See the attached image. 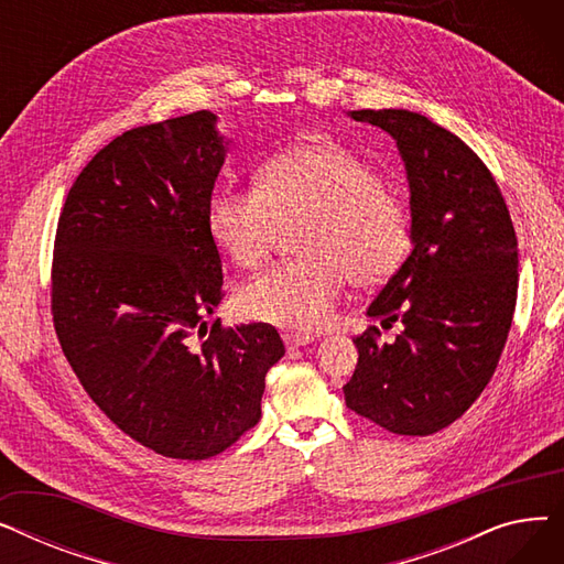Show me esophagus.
Masks as SVG:
<instances>
[{
	"label": "esophagus",
	"mask_w": 564,
	"mask_h": 564,
	"mask_svg": "<svg viewBox=\"0 0 564 564\" xmlns=\"http://www.w3.org/2000/svg\"><path fill=\"white\" fill-rule=\"evenodd\" d=\"M283 340L288 345V349H300L311 345L315 338L313 336H304V334H283Z\"/></svg>",
	"instance_id": "34e87169"
}]
</instances>
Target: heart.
Instances as JSON below:
<instances>
[{
  "label": "heart",
  "instance_id": "obj_1",
  "mask_svg": "<svg viewBox=\"0 0 564 564\" xmlns=\"http://www.w3.org/2000/svg\"><path fill=\"white\" fill-rule=\"evenodd\" d=\"M302 219L304 258L247 283L237 308L249 319L311 334L332 322L347 276L357 288H375L398 272L409 217L364 158L327 137L288 148L260 169L253 189L224 187L207 205L213 242L245 270L270 258L283 226Z\"/></svg>",
  "mask_w": 564,
  "mask_h": 564
}]
</instances>
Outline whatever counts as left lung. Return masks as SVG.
Instances as JSON below:
<instances>
[{"instance_id":"8db88e82","label":"left lung","mask_w":564,"mask_h":564,"mask_svg":"<svg viewBox=\"0 0 564 564\" xmlns=\"http://www.w3.org/2000/svg\"><path fill=\"white\" fill-rule=\"evenodd\" d=\"M347 116L395 139L411 253L366 311L400 319L402 332L391 345L370 332L354 338L359 364L345 402L393 434H434L478 400L506 347L519 288L514 226L489 169L446 128L406 109Z\"/></svg>"}]
</instances>
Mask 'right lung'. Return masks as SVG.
<instances>
[{
	"label": "right lung",
	"instance_id": "add662e5",
	"mask_svg": "<svg viewBox=\"0 0 564 564\" xmlns=\"http://www.w3.org/2000/svg\"><path fill=\"white\" fill-rule=\"evenodd\" d=\"M217 121L196 111L116 137L77 175L54 240L52 315L68 364L111 423L171 459L215 457L251 430L285 354L262 322H215L195 338L224 297L207 230L230 145Z\"/></svg>",
	"mask_w": 564,
	"mask_h": 564
}]
</instances>
